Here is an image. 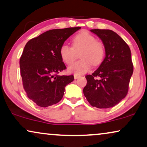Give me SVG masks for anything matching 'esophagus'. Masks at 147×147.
<instances>
[{"mask_svg":"<svg viewBox=\"0 0 147 147\" xmlns=\"http://www.w3.org/2000/svg\"><path fill=\"white\" fill-rule=\"evenodd\" d=\"M74 77H75V79H79V77H81V76L78 75H74Z\"/></svg>","mask_w":147,"mask_h":147,"instance_id":"1","label":"esophagus"}]
</instances>
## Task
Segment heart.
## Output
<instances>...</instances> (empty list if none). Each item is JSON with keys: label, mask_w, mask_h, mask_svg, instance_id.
<instances>
[{"label": "heart", "mask_w": 147, "mask_h": 147, "mask_svg": "<svg viewBox=\"0 0 147 147\" xmlns=\"http://www.w3.org/2000/svg\"><path fill=\"white\" fill-rule=\"evenodd\" d=\"M72 47L68 44L62 45L60 54L66 64H70L77 58V52L81 50V60L68 67V71L75 75H82L91 69L92 64L98 66L104 59L105 48L103 43L96 40L95 37L87 31H82L72 40Z\"/></svg>", "instance_id": "obj_1"}]
</instances>
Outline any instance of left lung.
Segmentation results:
<instances>
[{
  "mask_svg": "<svg viewBox=\"0 0 147 147\" xmlns=\"http://www.w3.org/2000/svg\"><path fill=\"white\" fill-rule=\"evenodd\" d=\"M102 41L105 57L91 75H86L83 89L86 99L93 107L109 108L126 96L133 73L130 49L124 40L109 29H91Z\"/></svg>",
  "mask_w": 147,
  "mask_h": 147,
  "instance_id": "left-lung-1",
  "label": "left lung"
}]
</instances>
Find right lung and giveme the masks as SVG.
Instances as JSON below:
<instances>
[{"mask_svg":"<svg viewBox=\"0 0 147 147\" xmlns=\"http://www.w3.org/2000/svg\"><path fill=\"white\" fill-rule=\"evenodd\" d=\"M80 27L51 29L31 39L20 58V72L27 97L38 106L46 107L61 100L65 87L74 76H60L66 67L60 49Z\"/></svg>","mask_w":147,"mask_h":147,"instance_id":"obj_1","label":"right lung"}]
</instances>
